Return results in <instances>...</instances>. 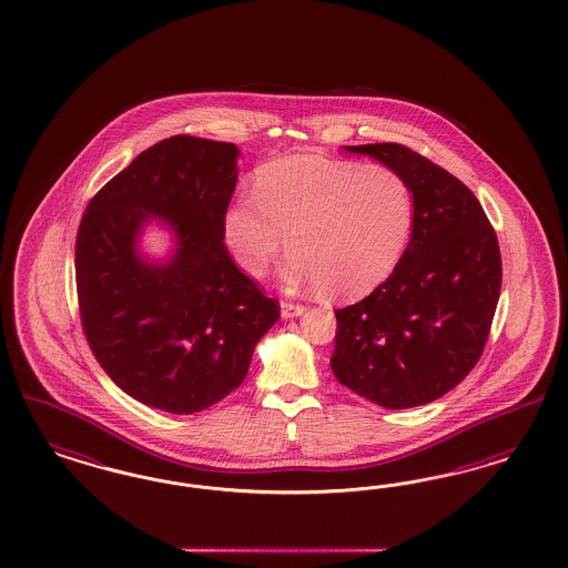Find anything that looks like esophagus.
<instances>
[{
	"label": "esophagus",
	"instance_id": "34e87169",
	"mask_svg": "<svg viewBox=\"0 0 568 568\" xmlns=\"http://www.w3.org/2000/svg\"><path fill=\"white\" fill-rule=\"evenodd\" d=\"M305 312H307L305 305H298V303H293V301H282V317L284 320L298 317V315H303Z\"/></svg>",
	"mask_w": 568,
	"mask_h": 568
}]
</instances>
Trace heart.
<instances>
[{"label":"heart","mask_w":568,"mask_h":568,"mask_svg":"<svg viewBox=\"0 0 568 568\" xmlns=\"http://www.w3.org/2000/svg\"><path fill=\"white\" fill-rule=\"evenodd\" d=\"M412 225L414 194L395 169L294 154L258 169L255 199L227 206L223 240L253 277L267 274L288 242V284L355 301L395 272Z\"/></svg>","instance_id":"heart-1"}]
</instances>
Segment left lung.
<instances>
[{
    "mask_svg": "<svg viewBox=\"0 0 568 568\" xmlns=\"http://www.w3.org/2000/svg\"><path fill=\"white\" fill-rule=\"evenodd\" d=\"M402 173L414 194L412 239L395 272L336 310L332 372L386 409L435 402L478 364L501 288L494 225L475 194L412 148L345 146Z\"/></svg>",
    "mask_w": 568,
    "mask_h": 568,
    "instance_id": "1",
    "label": "left lung"
}]
</instances>
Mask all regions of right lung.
Listing matches in <instances>:
<instances>
[{
    "label": "right lung",
    "instance_id": "add662e5",
    "mask_svg": "<svg viewBox=\"0 0 568 568\" xmlns=\"http://www.w3.org/2000/svg\"><path fill=\"white\" fill-rule=\"evenodd\" d=\"M239 148L173 135L93 196L77 232L79 317L93 357L133 399L196 414L239 388L280 303L242 274L223 242ZM179 236L166 266L134 253L142 222Z\"/></svg>",
    "mask_w": 568,
    "mask_h": 568
}]
</instances>
